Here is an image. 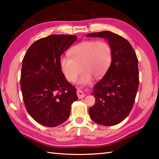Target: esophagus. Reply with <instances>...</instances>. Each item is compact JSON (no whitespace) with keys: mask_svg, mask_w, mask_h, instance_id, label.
<instances>
[{"mask_svg":"<svg viewBox=\"0 0 159 159\" xmlns=\"http://www.w3.org/2000/svg\"><path fill=\"white\" fill-rule=\"evenodd\" d=\"M77 95H78V97H79V99H82V98H83L85 96V93H83L82 90H77Z\"/></svg>","mask_w":159,"mask_h":159,"instance_id":"1","label":"esophagus"}]
</instances>
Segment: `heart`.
Here are the masks:
<instances>
[{
	"instance_id": "heart-1",
	"label": "heart",
	"mask_w": 159,
	"mask_h": 159,
	"mask_svg": "<svg viewBox=\"0 0 159 159\" xmlns=\"http://www.w3.org/2000/svg\"><path fill=\"white\" fill-rule=\"evenodd\" d=\"M71 57H61L60 66L66 79L74 82L81 70L79 84L92 83L93 76L99 78L106 73L112 60L111 45L105 41H85L69 51Z\"/></svg>"
}]
</instances>
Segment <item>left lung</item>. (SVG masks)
<instances>
[{
  "mask_svg": "<svg viewBox=\"0 0 159 159\" xmlns=\"http://www.w3.org/2000/svg\"><path fill=\"white\" fill-rule=\"evenodd\" d=\"M87 36L107 40L112 49L111 65L91 93L95 102L89 108L90 116L99 125L118 124L130 114L138 92V57L130 43L119 35L104 31Z\"/></svg>",
  "mask_w": 159,
  "mask_h": 159,
  "instance_id": "1",
  "label": "left lung"
}]
</instances>
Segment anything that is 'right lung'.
I'll return each mask as SVG.
<instances>
[{"label": "right lung", "instance_id": "add662e5", "mask_svg": "<svg viewBox=\"0 0 159 159\" xmlns=\"http://www.w3.org/2000/svg\"><path fill=\"white\" fill-rule=\"evenodd\" d=\"M77 40L55 34L35 41L22 61L20 85L29 115L40 124L55 127L68 119L76 89L61 70L60 57Z\"/></svg>", "mask_w": 159, "mask_h": 159}]
</instances>
